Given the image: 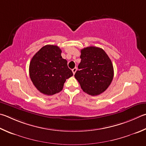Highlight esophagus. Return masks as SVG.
Wrapping results in <instances>:
<instances>
[{
  "mask_svg": "<svg viewBox=\"0 0 146 146\" xmlns=\"http://www.w3.org/2000/svg\"><path fill=\"white\" fill-rule=\"evenodd\" d=\"M76 70H77V68H74L73 69V70H72V71H73V75H75V73H76Z\"/></svg>",
  "mask_w": 146,
  "mask_h": 146,
  "instance_id": "esophagus-1",
  "label": "esophagus"
}]
</instances>
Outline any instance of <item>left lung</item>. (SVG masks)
<instances>
[{
	"label": "left lung",
	"instance_id": "1",
	"mask_svg": "<svg viewBox=\"0 0 146 146\" xmlns=\"http://www.w3.org/2000/svg\"><path fill=\"white\" fill-rule=\"evenodd\" d=\"M81 62L75 77L83 91L91 96L103 93L112 82V61L102 48L89 46L81 50Z\"/></svg>",
	"mask_w": 146,
	"mask_h": 146
}]
</instances>
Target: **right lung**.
I'll list each match as a JSON object with an SVG mask.
<instances>
[{"mask_svg": "<svg viewBox=\"0 0 146 146\" xmlns=\"http://www.w3.org/2000/svg\"><path fill=\"white\" fill-rule=\"evenodd\" d=\"M61 50L56 45L44 46L34 55L29 65V75L34 86L46 95L62 91L66 79L73 76Z\"/></svg>", "mask_w": 146, "mask_h": 146, "instance_id": "obj_1", "label": "right lung"}]
</instances>
